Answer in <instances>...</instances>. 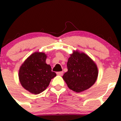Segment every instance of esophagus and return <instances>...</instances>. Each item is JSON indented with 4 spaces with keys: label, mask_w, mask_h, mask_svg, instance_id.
<instances>
[{
    "label": "esophagus",
    "mask_w": 121,
    "mask_h": 121,
    "mask_svg": "<svg viewBox=\"0 0 121 121\" xmlns=\"http://www.w3.org/2000/svg\"><path fill=\"white\" fill-rule=\"evenodd\" d=\"M57 74L58 75H62L63 74V71H59V72H57Z\"/></svg>",
    "instance_id": "esophagus-1"
}]
</instances>
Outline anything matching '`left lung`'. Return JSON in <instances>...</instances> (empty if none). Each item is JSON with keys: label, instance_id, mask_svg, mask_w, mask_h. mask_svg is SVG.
<instances>
[{"label": "left lung", "instance_id": "1", "mask_svg": "<svg viewBox=\"0 0 121 121\" xmlns=\"http://www.w3.org/2000/svg\"><path fill=\"white\" fill-rule=\"evenodd\" d=\"M68 71L63 78L68 87L80 92L90 88L95 82L98 77V68L94 62L86 54L73 53L68 58Z\"/></svg>", "mask_w": 121, "mask_h": 121}]
</instances>
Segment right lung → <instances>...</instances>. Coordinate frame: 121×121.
Instances as JSON below:
<instances>
[{"label": "right lung", "instance_id": "1", "mask_svg": "<svg viewBox=\"0 0 121 121\" xmlns=\"http://www.w3.org/2000/svg\"><path fill=\"white\" fill-rule=\"evenodd\" d=\"M47 56L43 53L31 54L20 67L19 73L20 82L23 88L35 94L44 91L56 74L51 66L46 63Z\"/></svg>", "mask_w": 121, "mask_h": 121}]
</instances>
